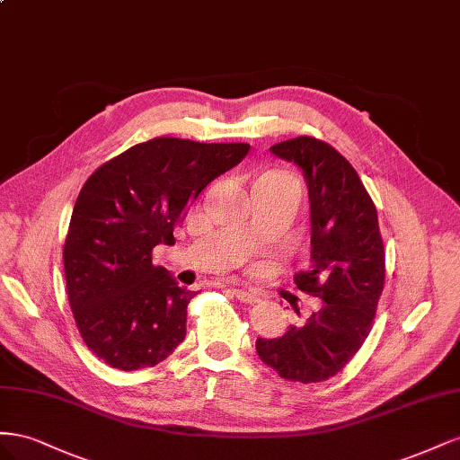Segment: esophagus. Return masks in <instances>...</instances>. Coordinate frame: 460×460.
<instances>
[{
  "label": "esophagus",
  "mask_w": 460,
  "mask_h": 460,
  "mask_svg": "<svg viewBox=\"0 0 460 460\" xmlns=\"http://www.w3.org/2000/svg\"><path fill=\"white\" fill-rule=\"evenodd\" d=\"M231 291L244 305H254V303H258V300H260V296L256 293L246 291V288H231Z\"/></svg>",
  "instance_id": "esophagus-1"
}]
</instances>
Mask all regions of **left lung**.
<instances>
[{
	"instance_id": "8db88e82",
	"label": "left lung",
	"mask_w": 460,
	"mask_h": 460,
	"mask_svg": "<svg viewBox=\"0 0 460 460\" xmlns=\"http://www.w3.org/2000/svg\"><path fill=\"white\" fill-rule=\"evenodd\" d=\"M271 152L306 177L310 268L293 281L323 305L303 325H288L283 337L258 339L256 352L288 382H325L358 352L376 318L385 283L377 212L354 167L327 142L296 137L273 144Z\"/></svg>"
}]
</instances>
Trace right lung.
Returning <instances> with one entry per match:
<instances>
[{"mask_svg": "<svg viewBox=\"0 0 460 460\" xmlns=\"http://www.w3.org/2000/svg\"><path fill=\"white\" fill-rule=\"evenodd\" d=\"M248 150L244 142L157 137L84 182L63 246L65 281L78 333L111 368H152L182 343L196 293L154 266V246L175 243L196 196Z\"/></svg>", "mask_w": 460, "mask_h": 460, "instance_id": "1", "label": "right lung"}]
</instances>
